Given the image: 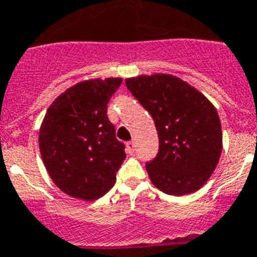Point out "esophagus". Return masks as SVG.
Instances as JSON below:
<instances>
[{
    "instance_id": "esophagus-1",
    "label": "esophagus",
    "mask_w": 257,
    "mask_h": 257,
    "mask_svg": "<svg viewBox=\"0 0 257 257\" xmlns=\"http://www.w3.org/2000/svg\"><path fill=\"white\" fill-rule=\"evenodd\" d=\"M126 151H127V154H130V155L134 154V151H135V143H134V142H127Z\"/></svg>"
}]
</instances>
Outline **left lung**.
<instances>
[{
	"label": "left lung",
	"mask_w": 257,
	"mask_h": 257,
	"mask_svg": "<svg viewBox=\"0 0 257 257\" xmlns=\"http://www.w3.org/2000/svg\"><path fill=\"white\" fill-rule=\"evenodd\" d=\"M126 86L158 130V156L146 164L152 184L172 196L201 189L222 154V127L213 103L186 81L165 73L126 78Z\"/></svg>",
	"instance_id": "1"
}]
</instances>
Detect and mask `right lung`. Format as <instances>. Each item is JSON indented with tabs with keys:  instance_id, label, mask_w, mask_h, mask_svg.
Instances as JSON below:
<instances>
[{
	"instance_id": "1",
	"label": "right lung",
	"mask_w": 257,
	"mask_h": 257,
	"mask_svg": "<svg viewBox=\"0 0 257 257\" xmlns=\"http://www.w3.org/2000/svg\"><path fill=\"white\" fill-rule=\"evenodd\" d=\"M120 77L92 78L61 93L47 109L39 130L42 160L55 185L77 200L109 192L126 159L107 118V103Z\"/></svg>"
}]
</instances>
